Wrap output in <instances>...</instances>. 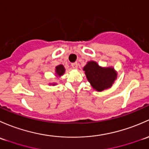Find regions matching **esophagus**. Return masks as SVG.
<instances>
[{"label":"esophagus","instance_id":"obj_1","mask_svg":"<svg viewBox=\"0 0 149 149\" xmlns=\"http://www.w3.org/2000/svg\"><path fill=\"white\" fill-rule=\"evenodd\" d=\"M72 67L73 69H77V67H78L77 62H74V63L72 64Z\"/></svg>","mask_w":149,"mask_h":149}]
</instances>
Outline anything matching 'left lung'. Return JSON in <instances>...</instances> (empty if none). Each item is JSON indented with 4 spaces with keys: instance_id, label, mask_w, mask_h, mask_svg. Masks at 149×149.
<instances>
[{
    "instance_id": "1",
    "label": "left lung",
    "mask_w": 149,
    "mask_h": 149,
    "mask_svg": "<svg viewBox=\"0 0 149 149\" xmlns=\"http://www.w3.org/2000/svg\"><path fill=\"white\" fill-rule=\"evenodd\" d=\"M83 70L93 88L98 92L110 88L118 75L113 67H100L94 61L87 62Z\"/></svg>"
}]
</instances>
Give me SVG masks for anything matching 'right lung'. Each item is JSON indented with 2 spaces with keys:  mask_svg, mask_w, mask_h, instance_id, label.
Returning a JSON list of instances; mask_svg holds the SVG:
<instances>
[{
  "mask_svg": "<svg viewBox=\"0 0 149 149\" xmlns=\"http://www.w3.org/2000/svg\"><path fill=\"white\" fill-rule=\"evenodd\" d=\"M64 72H65V68H64V67L62 64H59V65L56 66V68H55V72H56V75L57 77H61L62 75H63ZM52 85H55L56 84L53 83Z\"/></svg>",
  "mask_w": 149,
  "mask_h": 149,
  "instance_id": "1",
  "label": "right lung"
}]
</instances>
